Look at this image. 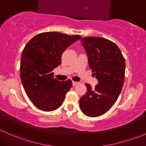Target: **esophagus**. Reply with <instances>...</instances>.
<instances>
[{"label":"esophagus","mask_w":146,"mask_h":146,"mask_svg":"<svg viewBox=\"0 0 146 146\" xmlns=\"http://www.w3.org/2000/svg\"><path fill=\"white\" fill-rule=\"evenodd\" d=\"M79 82H75V81H73V86H76V85H78Z\"/></svg>","instance_id":"obj_1"}]
</instances>
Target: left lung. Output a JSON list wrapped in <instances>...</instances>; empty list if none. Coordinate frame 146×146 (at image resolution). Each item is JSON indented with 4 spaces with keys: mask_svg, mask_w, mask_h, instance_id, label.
<instances>
[{
    "mask_svg": "<svg viewBox=\"0 0 146 146\" xmlns=\"http://www.w3.org/2000/svg\"><path fill=\"white\" fill-rule=\"evenodd\" d=\"M81 42L98 84L92 88L85 83L87 92L80 99L79 105L88 117H99L111 108L120 95L124 82L125 59L117 45L105 38L88 36Z\"/></svg>",
    "mask_w": 146,
    "mask_h": 146,
    "instance_id": "8db88e82",
    "label": "left lung"
}]
</instances>
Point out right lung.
<instances>
[{
	"label": "right lung",
	"mask_w": 146,
	"mask_h": 146,
	"mask_svg": "<svg viewBox=\"0 0 146 146\" xmlns=\"http://www.w3.org/2000/svg\"><path fill=\"white\" fill-rule=\"evenodd\" d=\"M80 39V35L43 32L34 36L25 46L20 61V78L29 99L39 110L54 111L64 102L72 81L56 80L52 70L61 64L65 49Z\"/></svg>",
	"instance_id": "1"
}]
</instances>
